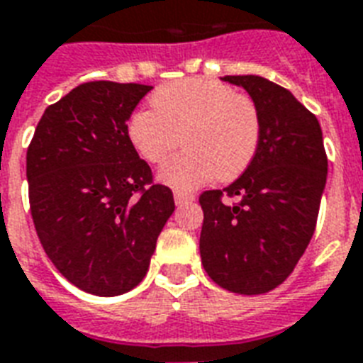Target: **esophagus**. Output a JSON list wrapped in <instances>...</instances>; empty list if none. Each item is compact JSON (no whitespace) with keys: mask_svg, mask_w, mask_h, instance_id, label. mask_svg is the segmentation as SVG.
<instances>
[{"mask_svg":"<svg viewBox=\"0 0 363 363\" xmlns=\"http://www.w3.org/2000/svg\"><path fill=\"white\" fill-rule=\"evenodd\" d=\"M194 196L192 194H186V192H175V203L177 205H186V203H192L194 201Z\"/></svg>","mask_w":363,"mask_h":363,"instance_id":"esophagus-1","label":"esophagus"}]
</instances>
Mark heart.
Masks as SVG:
<instances>
[{"label": "heart", "mask_w": 363, "mask_h": 363, "mask_svg": "<svg viewBox=\"0 0 363 363\" xmlns=\"http://www.w3.org/2000/svg\"><path fill=\"white\" fill-rule=\"evenodd\" d=\"M152 111H135L128 139L148 164H160L179 141L184 152L167 160L158 179L175 190H196L213 179L245 173L259 145V113L252 99L207 79H186L158 88Z\"/></svg>", "instance_id": "obj_1"}]
</instances>
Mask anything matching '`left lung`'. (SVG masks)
I'll return each mask as SVG.
<instances>
[{"label": "left lung", "mask_w": 363, "mask_h": 363, "mask_svg": "<svg viewBox=\"0 0 363 363\" xmlns=\"http://www.w3.org/2000/svg\"><path fill=\"white\" fill-rule=\"evenodd\" d=\"M259 113L256 156L238 181L199 196V254L207 275L235 294L286 281L316 228L328 175L320 124L286 88L258 75H226ZM224 195L238 199L224 204Z\"/></svg>", "instance_id": "8db88e82"}]
</instances>
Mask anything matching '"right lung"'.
Here are the masks:
<instances>
[{"label": "right lung", "instance_id": "right-lung-1", "mask_svg": "<svg viewBox=\"0 0 363 363\" xmlns=\"http://www.w3.org/2000/svg\"><path fill=\"white\" fill-rule=\"evenodd\" d=\"M152 86L92 81L48 105L26 177L37 238L62 275L94 296L130 292L147 275L173 192L128 139V121Z\"/></svg>", "mask_w": 363, "mask_h": 363}]
</instances>
